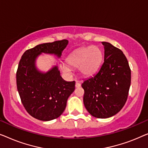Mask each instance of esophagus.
<instances>
[{
    "mask_svg": "<svg viewBox=\"0 0 148 148\" xmlns=\"http://www.w3.org/2000/svg\"><path fill=\"white\" fill-rule=\"evenodd\" d=\"M75 86H76V88H79V87L80 86V83L78 81H76V84H75Z\"/></svg>",
    "mask_w": 148,
    "mask_h": 148,
    "instance_id": "obj_1",
    "label": "esophagus"
}]
</instances>
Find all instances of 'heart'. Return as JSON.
Instances as JSON below:
<instances>
[{"instance_id":"obj_1","label":"heart","mask_w":148,"mask_h":148,"mask_svg":"<svg viewBox=\"0 0 148 148\" xmlns=\"http://www.w3.org/2000/svg\"><path fill=\"white\" fill-rule=\"evenodd\" d=\"M103 60V53L98 46H88L79 48L72 51L68 56L67 62L70 66L78 68L82 76L89 77L92 76L101 67ZM64 72H70V68L62 64Z\"/></svg>"}]
</instances>
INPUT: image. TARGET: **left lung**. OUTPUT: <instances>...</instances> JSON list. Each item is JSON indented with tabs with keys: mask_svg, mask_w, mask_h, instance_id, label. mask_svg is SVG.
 I'll use <instances>...</instances> for the list:
<instances>
[{
	"mask_svg": "<svg viewBox=\"0 0 148 148\" xmlns=\"http://www.w3.org/2000/svg\"><path fill=\"white\" fill-rule=\"evenodd\" d=\"M105 57L97 74L82 84L83 102L87 111L97 118L111 117L119 113L127 99L131 70L121 49L103 41Z\"/></svg>",
	"mask_w": 148,
	"mask_h": 148,
	"instance_id": "left-lung-1",
	"label": "left lung"
}]
</instances>
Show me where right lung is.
<instances>
[{
    "mask_svg": "<svg viewBox=\"0 0 148 148\" xmlns=\"http://www.w3.org/2000/svg\"><path fill=\"white\" fill-rule=\"evenodd\" d=\"M68 44V41L63 39L37 45L27 50L18 63L16 74L18 94L27 113L37 119L48 121L59 117L74 92L75 82L64 80L57 65L43 72L35 64L41 53L60 58Z\"/></svg>",
    "mask_w": 148,
    "mask_h": 148,
    "instance_id": "obj_1",
    "label": "right lung"
}]
</instances>
